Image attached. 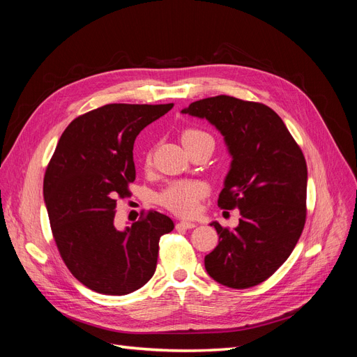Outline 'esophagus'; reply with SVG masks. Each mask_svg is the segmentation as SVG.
Wrapping results in <instances>:
<instances>
[{"label": "esophagus", "instance_id": "1", "mask_svg": "<svg viewBox=\"0 0 357 357\" xmlns=\"http://www.w3.org/2000/svg\"><path fill=\"white\" fill-rule=\"evenodd\" d=\"M176 228L177 229H192V228H195V223H193V222H178L176 225Z\"/></svg>", "mask_w": 357, "mask_h": 357}]
</instances>
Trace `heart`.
Returning <instances> with one entry per match:
<instances>
[{"label": "heart", "mask_w": 357, "mask_h": 357, "mask_svg": "<svg viewBox=\"0 0 357 357\" xmlns=\"http://www.w3.org/2000/svg\"><path fill=\"white\" fill-rule=\"evenodd\" d=\"M201 138H211L210 134L201 131V129H186L181 135L183 144L197 142ZM147 155V160H150ZM208 195V186L201 180H180L171 183L158 195V201L169 211L178 215H193L198 208L199 202Z\"/></svg>", "instance_id": "b5f03b06"}]
</instances>
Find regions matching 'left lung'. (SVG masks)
I'll return each instance as SVG.
<instances>
[{
	"label": "left lung",
	"mask_w": 357,
	"mask_h": 357,
	"mask_svg": "<svg viewBox=\"0 0 357 357\" xmlns=\"http://www.w3.org/2000/svg\"><path fill=\"white\" fill-rule=\"evenodd\" d=\"M183 113L207 119L232 155L219 207L238 208L235 229L213 222L219 244L204 264L232 289L261 284L282 266L307 219V162L284 122L262 102L228 95L192 102Z\"/></svg>",
	"instance_id": "left-lung-1"
}]
</instances>
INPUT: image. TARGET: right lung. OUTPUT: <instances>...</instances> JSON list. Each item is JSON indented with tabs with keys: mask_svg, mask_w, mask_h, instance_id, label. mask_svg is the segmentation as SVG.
Wrapping results in <instances>:
<instances>
[{
	"mask_svg": "<svg viewBox=\"0 0 357 357\" xmlns=\"http://www.w3.org/2000/svg\"><path fill=\"white\" fill-rule=\"evenodd\" d=\"M174 104H107L62 132L43 183L53 240L70 273L102 295L122 296L153 277L159 238L174 229L165 214L142 213L114 228L117 199L131 195L137 135Z\"/></svg>",
	"mask_w": 357,
	"mask_h": 357,
	"instance_id": "add662e5",
	"label": "right lung"
}]
</instances>
